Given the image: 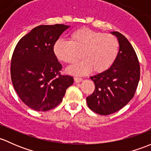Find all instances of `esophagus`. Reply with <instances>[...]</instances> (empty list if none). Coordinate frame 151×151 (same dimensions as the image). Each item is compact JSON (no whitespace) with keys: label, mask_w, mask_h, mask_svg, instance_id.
Masks as SVG:
<instances>
[{"label":"esophagus","mask_w":151,"mask_h":151,"mask_svg":"<svg viewBox=\"0 0 151 151\" xmlns=\"http://www.w3.org/2000/svg\"><path fill=\"white\" fill-rule=\"evenodd\" d=\"M74 81H75L76 83H80L81 81H83V79L81 78H78V77H75L74 78Z\"/></svg>","instance_id":"esophagus-1"}]
</instances>
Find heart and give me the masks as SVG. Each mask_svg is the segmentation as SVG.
<instances>
[{
  "mask_svg": "<svg viewBox=\"0 0 151 151\" xmlns=\"http://www.w3.org/2000/svg\"><path fill=\"white\" fill-rule=\"evenodd\" d=\"M53 51L57 60L68 65L75 63L80 54L82 61L68 68V73L84 76L92 70L99 74L114 64L119 52V42L111 34L81 28L70 35L69 41L58 40Z\"/></svg>",
  "mask_w": 151,
  "mask_h": 151,
  "instance_id": "1",
  "label": "heart"
}]
</instances>
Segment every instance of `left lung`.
<instances>
[{
  "mask_svg": "<svg viewBox=\"0 0 151 151\" xmlns=\"http://www.w3.org/2000/svg\"><path fill=\"white\" fill-rule=\"evenodd\" d=\"M111 33L119 42L118 57L110 69L90 77L95 89L86 97L88 108L102 116L116 113L133 98L140 76L137 56L131 43L120 32Z\"/></svg>",
  "mask_w": 151,
  "mask_h": 151,
  "instance_id": "obj_1",
  "label": "left lung"
}]
</instances>
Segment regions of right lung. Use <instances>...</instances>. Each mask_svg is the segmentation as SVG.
Wrapping results in <instances>:
<instances>
[{"label":"right lung","instance_id":"add662e5","mask_svg":"<svg viewBox=\"0 0 151 151\" xmlns=\"http://www.w3.org/2000/svg\"><path fill=\"white\" fill-rule=\"evenodd\" d=\"M70 26L39 25L19 41L11 62V77L16 92L26 105L47 111L63 100L73 78L60 74L62 65L53 48Z\"/></svg>","mask_w":151,"mask_h":151}]
</instances>
